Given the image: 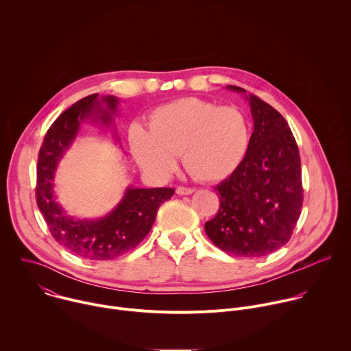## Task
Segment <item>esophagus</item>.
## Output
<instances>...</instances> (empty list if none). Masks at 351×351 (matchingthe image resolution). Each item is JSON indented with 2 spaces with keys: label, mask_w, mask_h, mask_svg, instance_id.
Returning <instances> with one entry per match:
<instances>
[{
  "label": "esophagus",
  "mask_w": 351,
  "mask_h": 351,
  "mask_svg": "<svg viewBox=\"0 0 351 351\" xmlns=\"http://www.w3.org/2000/svg\"><path fill=\"white\" fill-rule=\"evenodd\" d=\"M176 193H178L179 195H189V194H193V193H194V189L179 186V187L176 189Z\"/></svg>",
  "instance_id": "34e87169"
}]
</instances>
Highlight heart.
<instances>
[{"mask_svg": "<svg viewBox=\"0 0 351 351\" xmlns=\"http://www.w3.org/2000/svg\"><path fill=\"white\" fill-rule=\"evenodd\" d=\"M129 141L138 165L169 176L182 153L186 169L202 182H221L241 165L250 143L245 117L195 97L180 98L149 115V129L134 123Z\"/></svg>", "mask_w": 351, "mask_h": 351, "instance_id": "1", "label": "heart"}]
</instances>
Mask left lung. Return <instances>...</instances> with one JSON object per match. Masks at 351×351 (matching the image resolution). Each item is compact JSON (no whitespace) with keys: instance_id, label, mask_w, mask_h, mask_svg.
<instances>
[{"instance_id":"8db88e82","label":"left lung","mask_w":351,"mask_h":351,"mask_svg":"<svg viewBox=\"0 0 351 351\" xmlns=\"http://www.w3.org/2000/svg\"><path fill=\"white\" fill-rule=\"evenodd\" d=\"M226 88L244 95L254 130L241 165L215 187L221 204L206 233L228 254L265 257L289 241L302 214V161L286 119L274 107L241 87Z\"/></svg>"}]
</instances>
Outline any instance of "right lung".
Segmentation results:
<instances>
[{
    "label": "right lung",
    "mask_w": 351,
    "mask_h": 351,
    "mask_svg": "<svg viewBox=\"0 0 351 351\" xmlns=\"http://www.w3.org/2000/svg\"><path fill=\"white\" fill-rule=\"evenodd\" d=\"M119 98L91 94L62 112L48 129L38 153L36 198L53 237L71 253L91 261L114 260L134 248L152 230L157 211L175 190L171 187L138 189L128 186L121 202L103 218H76L60 204L54 191L58 164L76 140L83 122L112 133L119 141L115 115Z\"/></svg>",
    "instance_id": "right-lung-1"
}]
</instances>
